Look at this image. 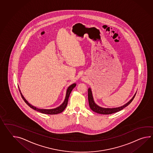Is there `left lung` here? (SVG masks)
Returning a JSON list of instances; mask_svg holds the SVG:
<instances>
[{
	"mask_svg": "<svg viewBox=\"0 0 153 153\" xmlns=\"http://www.w3.org/2000/svg\"><path fill=\"white\" fill-rule=\"evenodd\" d=\"M136 94H135V95L133 96V97L132 98V99H131L129 102H128L127 103H126L125 105L122 106L121 107L116 108H112V109H110V108H103L100 107V106L97 105L94 102V100H93V98L91 89L89 88L88 91L89 105L90 108L92 109L93 111L97 112V113L100 114H105V115L111 114H113V113H115V112H118L119 111H121L122 109H124L129 104L132 102L133 99L134 98V97L136 96Z\"/></svg>",
	"mask_w": 153,
	"mask_h": 153,
	"instance_id": "obj_1",
	"label": "left lung"
}]
</instances>
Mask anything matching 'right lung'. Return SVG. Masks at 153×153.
<instances>
[{"label":"right lung","mask_w":153,"mask_h":153,"mask_svg":"<svg viewBox=\"0 0 153 153\" xmlns=\"http://www.w3.org/2000/svg\"><path fill=\"white\" fill-rule=\"evenodd\" d=\"M76 83H74V84H72V85H71L69 87H68V89H67V92H66V97H65V99L64 102L61 104V105L60 106H59L58 108H55V109H38L37 108H36V107H34L32 105H31L30 104H29L27 101H26V100L25 99L24 97H23V95H22V94L21 93V97H22V98L23 99V100H24L25 102L29 106L30 108H31L32 109H34V110H36V111H37L38 112H41V113H43V114H49V115H54V114H59V113H60V112H62L66 108V106L68 105V98H69V96H70V93H71V92L72 90L73 89L75 88V87H76Z\"/></svg>","instance_id":"right-lung-1"}]
</instances>
